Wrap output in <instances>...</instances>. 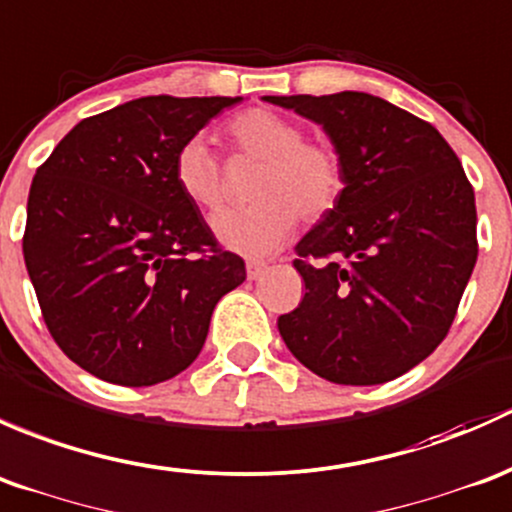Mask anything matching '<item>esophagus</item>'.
I'll return each instance as SVG.
<instances>
[{"label": "esophagus", "mask_w": 512, "mask_h": 512, "mask_svg": "<svg viewBox=\"0 0 512 512\" xmlns=\"http://www.w3.org/2000/svg\"><path fill=\"white\" fill-rule=\"evenodd\" d=\"M263 273H266V266H263V263H258V261L246 263V276H249V281H258Z\"/></svg>", "instance_id": "34e87169"}]
</instances>
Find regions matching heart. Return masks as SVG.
<instances>
[{
  "label": "heart",
  "mask_w": 512,
  "mask_h": 512,
  "mask_svg": "<svg viewBox=\"0 0 512 512\" xmlns=\"http://www.w3.org/2000/svg\"><path fill=\"white\" fill-rule=\"evenodd\" d=\"M226 138L239 155L261 162L249 209L214 214L212 231L224 249L246 258H266L293 236L298 214L305 221L328 217L345 189V167L335 147L305 140V130L286 115L251 108L234 115ZM179 192L199 209H217L221 172L207 142L192 138L175 157Z\"/></svg>",
  "instance_id": "1"
}]
</instances>
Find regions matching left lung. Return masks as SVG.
<instances>
[{
    "instance_id": "obj_1",
    "label": "left lung",
    "mask_w": 512,
    "mask_h": 512,
    "mask_svg": "<svg viewBox=\"0 0 512 512\" xmlns=\"http://www.w3.org/2000/svg\"><path fill=\"white\" fill-rule=\"evenodd\" d=\"M325 130L337 207L295 246L305 295L278 318L295 360L335 384H382L449 333L476 266V197L434 125L360 91L263 96Z\"/></svg>"
}]
</instances>
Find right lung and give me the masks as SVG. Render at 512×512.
Wrapping results in <instances>:
<instances>
[{
	"mask_svg": "<svg viewBox=\"0 0 512 512\" xmlns=\"http://www.w3.org/2000/svg\"><path fill=\"white\" fill-rule=\"evenodd\" d=\"M244 98L147 96L81 120L36 170L24 261L56 345L86 372L150 387L202 352L214 305L246 281L175 157Z\"/></svg>",
	"mask_w": 512,
	"mask_h": 512,
	"instance_id": "obj_1",
	"label": "right lung"
}]
</instances>
